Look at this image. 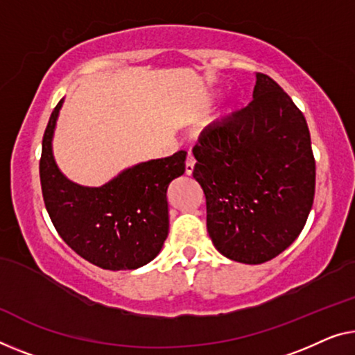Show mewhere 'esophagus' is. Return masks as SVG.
<instances>
[{
    "instance_id": "obj_1",
    "label": "esophagus",
    "mask_w": 355,
    "mask_h": 355,
    "mask_svg": "<svg viewBox=\"0 0 355 355\" xmlns=\"http://www.w3.org/2000/svg\"><path fill=\"white\" fill-rule=\"evenodd\" d=\"M194 164H196V159L193 155H188L187 157V166H184V172H187V175H193L194 172Z\"/></svg>"
}]
</instances>
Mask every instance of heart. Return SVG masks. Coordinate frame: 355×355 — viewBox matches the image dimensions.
<instances>
[{
	"mask_svg": "<svg viewBox=\"0 0 355 355\" xmlns=\"http://www.w3.org/2000/svg\"><path fill=\"white\" fill-rule=\"evenodd\" d=\"M218 97H220V92L218 91H210L207 95H205L204 105H205V107H210V105L214 103ZM234 111H236V102H234V100H231V102L226 103L225 110L221 111V113L215 118V124H223L226 119H230L231 116L234 114Z\"/></svg>",
	"mask_w": 355,
	"mask_h": 355,
	"instance_id": "obj_1",
	"label": "heart"
}]
</instances>
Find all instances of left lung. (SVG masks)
Masks as SVG:
<instances>
[{
    "instance_id": "obj_1",
    "label": "left lung",
    "mask_w": 355,
    "mask_h": 355,
    "mask_svg": "<svg viewBox=\"0 0 355 355\" xmlns=\"http://www.w3.org/2000/svg\"><path fill=\"white\" fill-rule=\"evenodd\" d=\"M255 78L250 105L205 129L193 150L210 239L221 255L245 264L272 260L293 244L315 191L303 113L274 79Z\"/></svg>"
}]
</instances>
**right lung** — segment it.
I'll use <instances>...</instances> for the list:
<instances>
[{
	"mask_svg": "<svg viewBox=\"0 0 355 355\" xmlns=\"http://www.w3.org/2000/svg\"><path fill=\"white\" fill-rule=\"evenodd\" d=\"M63 98L42 137V198L57 232L79 257L110 271L139 269L159 255L168 234L167 188L184 173L187 151L139 162L102 187L71 182L54 157Z\"/></svg>",
	"mask_w": 355,
	"mask_h": 355,
	"instance_id": "obj_1",
	"label": "right lung"
}]
</instances>
